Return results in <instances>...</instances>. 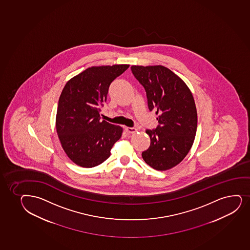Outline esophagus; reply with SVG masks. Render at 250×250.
Listing matches in <instances>:
<instances>
[{"label": "esophagus", "mask_w": 250, "mask_h": 250, "mask_svg": "<svg viewBox=\"0 0 250 250\" xmlns=\"http://www.w3.org/2000/svg\"><path fill=\"white\" fill-rule=\"evenodd\" d=\"M125 130H126V133H128V134H132V133H135V132H138V129L135 128V127H125Z\"/></svg>", "instance_id": "esophagus-1"}]
</instances>
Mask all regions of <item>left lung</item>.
Wrapping results in <instances>:
<instances>
[{
	"label": "left lung",
	"mask_w": 250,
	"mask_h": 250,
	"mask_svg": "<svg viewBox=\"0 0 250 250\" xmlns=\"http://www.w3.org/2000/svg\"><path fill=\"white\" fill-rule=\"evenodd\" d=\"M131 69L146 90L148 108L157 110L158 115V127L146 131L151 144L142 157L154 169H171L184 160L194 142V98L184 81L166 66L133 65Z\"/></svg>",
	"instance_id": "1"
}]
</instances>
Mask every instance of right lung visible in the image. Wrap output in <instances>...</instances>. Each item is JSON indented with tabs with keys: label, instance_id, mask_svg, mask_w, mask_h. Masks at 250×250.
<instances>
[{
	"label": "right lung",
	"instance_id": "obj_1",
	"mask_svg": "<svg viewBox=\"0 0 250 250\" xmlns=\"http://www.w3.org/2000/svg\"><path fill=\"white\" fill-rule=\"evenodd\" d=\"M129 67L127 64L91 66L71 78L58 101L56 129L62 147L78 166L92 167L111 155L123 127L101 120L110 84Z\"/></svg>",
	"mask_w": 250,
	"mask_h": 250
}]
</instances>
